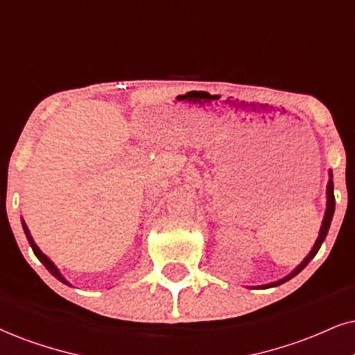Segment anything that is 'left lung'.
<instances>
[{
  "label": "left lung",
  "instance_id": "1",
  "mask_svg": "<svg viewBox=\"0 0 355 355\" xmlns=\"http://www.w3.org/2000/svg\"><path fill=\"white\" fill-rule=\"evenodd\" d=\"M329 178H331V179H329V182H327V191H326V194H327V204H326L324 218H322V225H321V229H319L318 240H316V243H314V247L311 248V252L308 253V257H306L304 260L301 261V263H300L298 266H296V268L293 270L290 275H286V277H284V278L278 279V282H273V283H268V284H261L260 288H273V286H278V284L286 283L288 279H291L293 277H296V275H298L301 270H304V266L308 265L309 261L313 260L314 255H316L319 248H321V245H322V242H324V239H326L327 232H329L331 220H332V216H334V207H336V199H334V184H332V173H331V171H329Z\"/></svg>",
  "mask_w": 355,
  "mask_h": 355
}]
</instances>
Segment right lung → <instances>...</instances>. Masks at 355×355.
Listing matches in <instances>:
<instances>
[{
	"instance_id": "obj_1",
	"label": "right lung",
	"mask_w": 355,
	"mask_h": 355,
	"mask_svg": "<svg viewBox=\"0 0 355 355\" xmlns=\"http://www.w3.org/2000/svg\"><path fill=\"white\" fill-rule=\"evenodd\" d=\"M23 222V229H24V234H26V237H28V242H29V245H31V248H33V252H34V255H36L37 258H39V261H41V263L46 266L47 270H49V273L51 275H54V277L59 279V282H62V283H65V284H69V286H71V283L67 282V279H65L62 275H60V271H59V268H57V266L52 263V261L49 260V258H47L46 255H44V253L39 250V247L36 243H34V240H33V237H31V232H29V229H28V225H26V222L24 220H21Z\"/></svg>"
}]
</instances>
